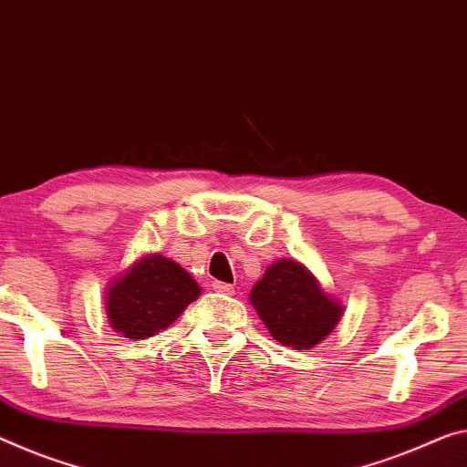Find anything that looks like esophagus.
<instances>
[{
    "instance_id": "34e87169",
    "label": "esophagus",
    "mask_w": 467,
    "mask_h": 467,
    "mask_svg": "<svg viewBox=\"0 0 467 467\" xmlns=\"http://www.w3.org/2000/svg\"><path fill=\"white\" fill-rule=\"evenodd\" d=\"M213 290L219 292V294H225V296H232V294H235L234 285L232 284H223V282H214L213 284Z\"/></svg>"
}]
</instances>
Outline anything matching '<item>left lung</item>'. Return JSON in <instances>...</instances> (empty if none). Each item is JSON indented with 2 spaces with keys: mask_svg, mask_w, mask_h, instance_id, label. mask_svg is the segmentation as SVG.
I'll use <instances>...</instances> for the list:
<instances>
[{
  "mask_svg": "<svg viewBox=\"0 0 467 467\" xmlns=\"http://www.w3.org/2000/svg\"><path fill=\"white\" fill-rule=\"evenodd\" d=\"M250 305L274 338L294 350H311L340 324L344 306L303 263L279 258L250 290Z\"/></svg>",
  "mask_w": 467,
  "mask_h": 467,
  "instance_id": "1",
  "label": "left lung"
}]
</instances>
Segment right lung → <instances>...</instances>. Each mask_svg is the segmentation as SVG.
<instances>
[{
	"instance_id": "add662e5",
	"label": "right lung",
	"mask_w": 467,
	"mask_h": 467,
	"mask_svg": "<svg viewBox=\"0 0 467 467\" xmlns=\"http://www.w3.org/2000/svg\"><path fill=\"white\" fill-rule=\"evenodd\" d=\"M200 292L196 279L179 263L159 253L141 254L109 282L106 317L125 338L146 340L173 324Z\"/></svg>"
}]
</instances>
